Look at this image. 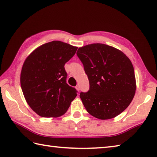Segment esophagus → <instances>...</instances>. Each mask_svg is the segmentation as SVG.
Here are the masks:
<instances>
[{
  "instance_id": "34e87169",
  "label": "esophagus",
  "mask_w": 157,
  "mask_h": 157,
  "mask_svg": "<svg viewBox=\"0 0 157 157\" xmlns=\"http://www.w3.org/2000/svg\"><path fill=\"white\" fill-rule=\"evenodd\" d=\"M75 88H76V90H78V91H79V89H80V88H79V86H78V85L75 86Z\"/></svg>"
}]
</instances>
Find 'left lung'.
<instances>
[{"label": "left lung", "mask_w": 157, "mask_h": 157, "mask_svg": "<svg viewBox=\"0 0 157 157\" xmlns=\"http://www.w3.org/2000/svg\"><path fill=\"white\" fill-rule=\"evenodd\" d=\"M77 55L89 79V90L79 95L87 111L105 120L125 111L136 90L134 67L128 56L119 50L101 43L79 48Z\"/></svg>", "instance_id": "left-lung-1"}]
</instances>
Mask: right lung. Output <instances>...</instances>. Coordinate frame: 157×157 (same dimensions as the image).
<instances>
[{"label": "right lung", "mask_w": 157, "mask_h": 157, "mask_svg": "<svg viewBox=\"0 0 157 157\" xmlns=\"http://www.w3.org/2000/svg\"><path fill=\"white\" fill-rule=\"evenodd\" d=\"M78 47L52 41L35 49L21 69L20 82L26 102L42 117H57L67 111L77 90L66 82L65 64Z\"/></svg>", "instance_id": "right-lung-1"}]
</instances>
